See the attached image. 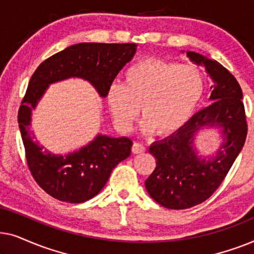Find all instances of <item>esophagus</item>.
Masks as SVG:
<instances>
[{
  "label": "esophagus",
  "mask_w": 254,
  "mask_h": 254,
  "mask_svg": "<svg viewBox=\"0 0 254 254\" xmlns=\"http://www.w3.org/2000/svg\"><path fill=\"white\" fill-rule=\"evenodd\" d=\"M131 151H133V154H142V152L145 151V147L143 144L135 142L133 147H131Z\"/></svg>",
  "instance_id": "esophagus-1"
}]
</instances>
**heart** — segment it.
<instances>
[{
  "instance_id": "obj_1",
  "label": "heart",
  "mask_w": 254,
  "mask_h": 254,
  "mask_svg": "<svg viewBox=\"0 0 254 254\" xmlns=\"http://www.w3.org/2000/svg\"><path fill=\"white\" fill-rule=\"evenodd\" d=\"M204 85L203 74L195 65L145 58L125 71L124 85L110 86L107 104L120 130H130L141 106L145 133L156 129L159 134H170L190 119Z\"/></svg>"
}]
</instances>
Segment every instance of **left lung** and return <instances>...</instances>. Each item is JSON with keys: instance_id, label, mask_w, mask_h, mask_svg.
Listing matches in <instances>:
<instances>
[{"instance_id": "obj_1", "label": "left lung", "mask_w": 254, "mask_h": 254, "mask_svg": "<svg viewBox=\"0 0 254 254\" xmlns=\"http://www.w3.org/2000/svg\"><path fill=\"white\" fill-rule=\"evenodd\" d=\"M186 55L195 64L203 65L210 76L211 104L170 136L150 145L156 168L144 183L156 202L178 210L202 203L218 189L248 134L243 92L234 75L217 61L195 52H186ZM203 127L220 129L222 143L214 155L202 158L193 142Z\"/></svg>"}]
</instances>
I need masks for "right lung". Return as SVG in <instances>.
<instances>
[{"label":"right lung","mask_w":254,"mask_h":254,"mask_svg":"<svg viewBox=\"0 0 254 254\" xmlns=\"http://www.w3.org/2000/svg\"><path fill=\"white\" fill-rule=\"evenodd\" d=\"M136 44L81 43L45 60L33 72L18 112V125L27 165L41 189L55 199L70 203L85 202L105 186L111 172L130 155V138L98 134L78 150L52 154L33 141L30 130L32 111L50 84L68 78H82L102 98L124 65L136 53Z\"/></svg>","instance_id":"right-lung-1"}]
</instances>
